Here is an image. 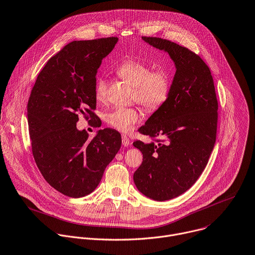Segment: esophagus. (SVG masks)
Returning a JSON list of instances; mask_svg holds the SVG:
<instances>
[{
    "instance_id": "obj_1",
    "label": "esophagus",
    "mask_w": 255,
    "mask_h": 255,
    "mask_svg": "<svg viewBox=\"0 0 255 255\" xmlns=\"http://www.w3.org/2000/svg\"><path fill=\"white\" fill-rule=\"evenodd\" d=\"M122 144L125 147H128L130 145V140L126 135H122Z\"/></svg>"
}]
</instances>
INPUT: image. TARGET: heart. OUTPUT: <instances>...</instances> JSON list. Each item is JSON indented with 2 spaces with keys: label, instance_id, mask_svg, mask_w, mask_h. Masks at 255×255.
I'll list each match as a JSON object with an SVG mask.
<instances>
[{
  "label": "heart",
  "instance_id": "1",
  "mask_svg": "<svg viewBox=\"0 0 255 255\" xmlns=\"http://www.w3.org/2000/svg\"><path fill=\"white\" fill-rule=\"evenodd\" d=\"M116 72L120 78L133 85V98L147 110L161 107L170 94L171 77L166 70L152 71V67L146 62L131 58L121 62ZM107 89V80L98 77L94 89L98 101L105 100ZM105 120L112 128L127 133L141 120V115L134 107H116L105 115Z\"/></svg>",
  "mask_w": 255,
  "mask_h": 255
}]
</instances>
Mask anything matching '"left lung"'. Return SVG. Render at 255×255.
<instances>
[{
  "mask_svg": "<svg viewBox=\"0 0 255 255\" xmlns=\"http://www.w3.org/2000/svg\"><path fill=\"white\" fill-rule=\"evenodd\" d=\"M164 50L176 66L166 102L139 128L153 142L135 141L143 161L134 172L138 190L165 201L187 191L199 178L213 150L218 102L209 67L194 52L157 37H142Z\"/></svg>",
  "mask_w": 255,
  "mask_h": 255,
  "instance_id": "left-lung-1",
  "label": "left lung"
}]
</instances>
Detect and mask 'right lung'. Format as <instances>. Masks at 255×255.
I'll use <instances>...</instances> for the list:
<instances>
[{
	"mask_svg": "<svg viewBox=\"0 0 255 255\" xmlns=\"http://www.w3.org/2000/svg\"><path fill=\"white\" fill-rule=\"evenodd\" d=\"M117 41L108 37L66 45L39 73L28 101L35 162L45 180L69 197L94 191L121 147V135L112 129L90 139L76 127L80 116L89 122L96 117L97 70Z\"/></svg>",
	"mask_w": 255,
	"mask_h": 255,
	"instance_id": "1",
	"label": "right lung"
}]
</instances>
